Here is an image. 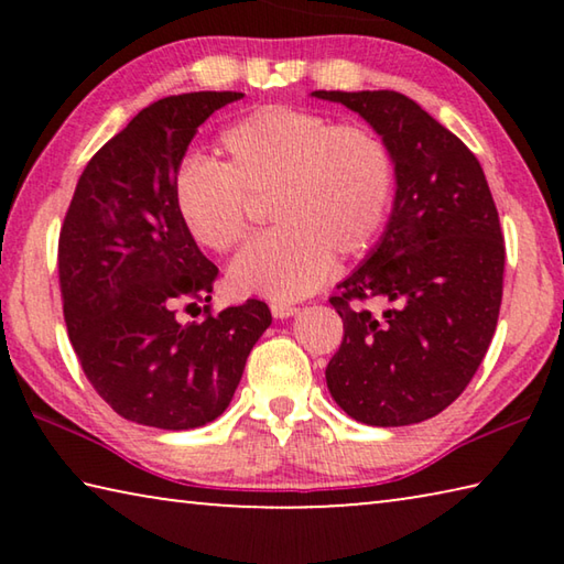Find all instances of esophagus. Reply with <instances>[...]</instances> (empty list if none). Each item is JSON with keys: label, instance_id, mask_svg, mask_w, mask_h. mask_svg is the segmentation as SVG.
Returning <instances> with one entry per match:
<instances>
[{"label": "esophagus", "instance_id": "1", "mask_svg": "<svg viewBox=\"0 0 564 564\" xmlns=\"http://www.w3.org/2000/svg\"><path fill=\"white\" fill-rule=\"evenodd\" d=\"M271 313H273V318H291L293 313H299V308H295L293 303L273 301V303H271Z\"/></svg>", "mask_w": 564, "mask_h": 564}]
</instances>
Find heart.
I'll return each mask as SVG.
<instances>
[{
	"instance_id": "b5f03b06",
	"label": "heart",
	"mask_w": 564,
	"mask_h": 564,
	"mask_svg": "<svg viewBox=\"0 0 564 564\" xmlns=\"http://www.w3.org/2000/svg\"><path fill=\"white\" fill-rule=\"evenodd\" d=\"M224 164L188 156L174 206L198 246L231 253L253 228L251 198H273L275 226L231 269L241 291L293 301L316 291L333 253L350 259L383 231L395 196V156L366 123L261 107L221 133Z\"/></svg>"
}]
</instances>
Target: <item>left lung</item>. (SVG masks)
Instances as JSON below:
<instances>
[{
	"instance_id": "left-lung-1",
	"label": "left lung",
	"mask_w": 564,
	"mask_h": 564,
	"mask_svg": "<svg viewBox=\"0 0 564 564\" xmlns=\"http://www.w3.org/2000/svg\"><path fill=\"white\" fill-rule=\"evenodd\" d=\"M360 113L395 156V202L373 253L330 305L343 343L326 368L336 403L366 425L433 417L470 383L500 316L505 241L480 161L398 91H313ZM388 300L383 317L362 310Z\"/></svg>"
}]
</instances>
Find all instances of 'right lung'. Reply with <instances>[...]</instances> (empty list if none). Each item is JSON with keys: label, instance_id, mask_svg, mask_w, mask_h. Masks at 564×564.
I'll list each match as a JSON object with an SVG mask.
<instances>
[{"label": "right lung", "instance_id": "add662e5", "mask_svg": "<svg viewBox=\"0 0 564 564\" xmlns=\"http://www.w3.org/2000/svg\"><path fill=\"white\" fill-rule=\"evenodd\" d=\"M241 91H191L141 109L79 176L59 234L64 321L94 390L131 423L191 431L224 413L269 305L214 313L216 265L174 206L196 129ZM181 310L202 319L184 324Z\"/></svg>", "mask_w": 564, "mask_h": 564}]
</instances>
